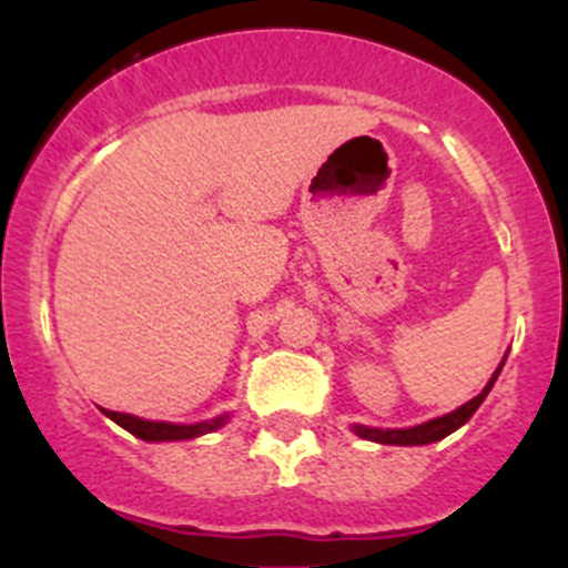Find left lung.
<instances>
[{
    "instance_id": "left-lung-1",
    "label": "left lung",
    "mask_w": 568,
    "mask_h": 568,
    "mask_svg": "<svg viewBox=\"0 0 568 568\" xmlns=\"http://www.w3.org/2000/svg\"><path fill=\"white\" fill-rule=\"evenodd\" d=\"M500 368H503V363H500ZM500 368L491 374L489 385L484 387V393L475 395L473 400H467V404L459 406L456 412H450V415L437 417V420H428V423H423V426L387 428V432H382V428L354 426V434H357V437H363V439H374V443H382V445H428V443H437V439L448 437L450 432H456V428L464 426V423L473 417V412L478 409L480 404H484V398L489 395L491 385H495V379L500 376Z\"/></svg>"
}]
</instances>
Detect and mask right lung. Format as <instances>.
Segmentation results:
<instances>
[{"label":"right lung","mask_w":568,"mask_h":568,"mask_svg":"<svg viewBox=\"0 0 568 568\" xmlns=\"http://www.w3.org/2000/svg\"><path fill=\"white\" fill-rule=\"evenodd\" d=\"M106 417H112L118 426H123L125 432H131L134 437L145 439V443H164V439H192L200 434H209L214 428H220L225 423V417H216V420L194 423V426H175V423H156V420H142V417L123 415V412L104 409Z\"/></svg>","instance_id":"obj_1"}]
</instances>
